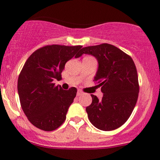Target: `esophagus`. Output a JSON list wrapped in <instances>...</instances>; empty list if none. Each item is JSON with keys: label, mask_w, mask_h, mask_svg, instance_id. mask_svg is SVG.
Listing matches in <instances>:
<instances>
[{"label": "esophagus", "mask_w": 160, "mask_h": 160, "mask_svg": "<svg viewBox=\"0 0 160 160\" xmlns=\"http://www.w3.org/2000/svg\"><path fill=\"white\" fill-rule=\"evenodd\" d=\"M82 94H83L82 91H81V90H78L77 96H81V95H82Z\"/></svg>", "instance_id": "1"}]
</instances>
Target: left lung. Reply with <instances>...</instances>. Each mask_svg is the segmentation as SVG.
Masks as SVG:
<instances>
[{
    "label": "left lung",
    "instance_id": "8db88e82",
    "mask_svg": "<svg viewBox=\"0 0 160 160\" xmlns=\"http://www.w3.org/2000/svg\"><path fill=\"white\" fill-rule=\"evenodd\" d=\"M83 53L98 60L94 81L103 93L102 100L91 94L92 102L86 108L89 120L102 131L117 129L131 116L138 99L139 86L135 62L131 56L107 43L82 48L81 56Z\"/></svg>",
    "mask_w": 160,
    "mask_h": 160
}]
</instances>
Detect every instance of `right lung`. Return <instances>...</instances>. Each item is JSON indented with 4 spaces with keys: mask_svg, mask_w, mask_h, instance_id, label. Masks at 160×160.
<instances>
[{
    "mask_svg": "<svg viewBox=\"0 0 160 160\" xmlns=\"http://www.w3.org/2000/svg\"><path fill=\"white\" fill-rule=\"evenodd\" d=\"M82 46L48 45L37 49L25 62L18 81L20 102L29 122L46 131L58 128L66 118L77 89L64 90L53 80L62 79L65 65L81 56Z\"/></svg>",
    "mask_w": 160,
    "mask_h": 160,
    "instance_id": "add662e5",
    "label": "right lung"
}]
</instances>
